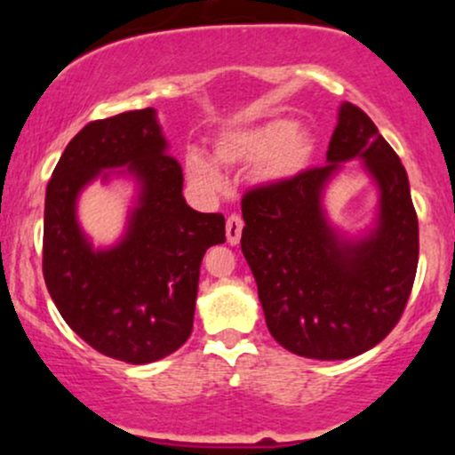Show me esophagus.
<instances>
[{
  "instance_id": "obj_1",
  "label": "esophagus",
  "mask_w": 455,
  "mask_h": 455,
  "mask_svg": "<svg viewBox=\"0 0 455 455\" xmlns=\"http://www.w3.org/2000/svg\"><path fill=\"white\" fill-rule=\"evenodd\" d=\"M242 228H243L242 216H237V213H231V216L227 218V239H228V243H239V239H242Z\"/></svg>"
}]
</instances>
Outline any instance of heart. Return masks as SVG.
I'll return each mask as SVG.
<instances>
[{"mask_svg":"<svg viewBox=\"0 0 455 455\" xmlns=\"http://www.w3.org/2000/svg\"><path fill=\"white\" fill-rule=\"evenodd\" d=\"M315 154V137L310 130L291 126L286 119H271L259 126L239 128L218 140L216 158L227 166L260 164V175L267 181H284L299 175ZM186 171L192 181L216 188L220 173L205 156L192 151L186 158Z\"/></svg>","mask_w":455,"mask_h":455,"instance_id":"heart-1","label":"heart"}]
</instances>
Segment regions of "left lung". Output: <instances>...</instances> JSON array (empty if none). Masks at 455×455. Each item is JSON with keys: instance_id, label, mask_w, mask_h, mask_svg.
I'll return each instance as SVG.
<instances>
[{"instance_id": "8db88e82", "label": "left lung", "mask_w": 455, "mask_h": 455, "mask_svg": "<svg viewBox=\"0 0 455 455\" xmlns=\"http://www.w3.org/2000/svg\"><path fill=\"white\" fill-rule=\"evenodd\" d=\"M363 157L381 188L379 227L342 244L320 207L340 161ZM242 252L259 286L274 340L310 359L357 357L398 325L419 260V227L409 177L362 108L340 107L327 164L248 190Z\"/></svg>"}]
</instances>
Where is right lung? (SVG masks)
I'll return each mask as SVG.
<instances>
[{"instance_id":"1","label":"right lung","mask_w":455,"mask_h":455,"mask_svg":"<svg viewBox=\"0 0 455 455\" xmlns=\"http://www.w3.org/2000/svg\"><path fill=\"white\" fill-rule=\"evenodd\" d=\"M124 164L144 184L141 205L124 242L93 253L76 224V195L102 168ZM181 186L154 108L87 124L46 186V289L72 331L107 357L151 363L190 338L203 254L227 235L222 213L188 207Z\"/></svg>"}]
</instances>
